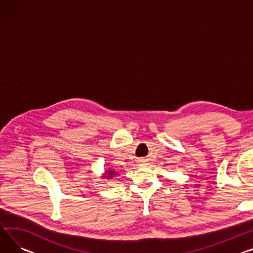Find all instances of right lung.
Wrapping results in <instances>:
<instances>
[{
    "instance_id": "add662e5",
    "label": "right lung",
    "mask_w": 253,
    "mask_h": 253,
    "mask_svg": "<svg viewBox=\"0 0 253 253\" xmlns=\"http://www.w3.org/2000/svg\"><path fill=\"white\" fill-rule=\"evenodd\" d=\"M108 173H109V175L107 176V178H109V179H110L111 177H113V176L116 174V172H114V171H109Z\"/></svg>"
}]
</instances>
